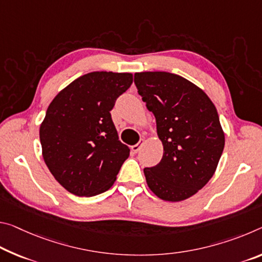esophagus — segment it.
I'll return each instance as SVG.
<instances>
[{
    "label": "esophagus",
    "mask_w": 262,
    "mask_h": 262,
    "mask_svg": "<svg viewBox=\"0 0 262 262\" xmlns=\"http://www.w3.org/2000/svg\"><path fill=\"white\" fill-rule=\"evenodd\" d=\"M142 144H143V141H140L139 143H136V144H134V146H132L130 147V149H132V151L133 152H138L140 149H141V147H142Z\"/></svg>",
    "instance_id": "esophagus-1"
}]
</instances>
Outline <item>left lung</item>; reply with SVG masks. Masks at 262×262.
Returning a JSON list of instances; mask_svg holds the SVG:
<instances>
[{
  "label": "left lung",
  "mask_w": 262,
  "mask_h": 262,
  "mask_svg": "<svg viewBox=\"0 0 262 262\" xmlns=\"http://www.w3.org/2000/svg\"><path fill=\"white\" fill-rule=\"evenodd\" d=\"M138 92L156 119L163 156L144 168L147 184L157 197L181 202L211 180L225 146L218 112L207 94L177 74L138 72Z\"/></svg>",
  "instance_id": "1"
}]
</instances>
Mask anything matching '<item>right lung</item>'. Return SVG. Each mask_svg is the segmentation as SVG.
Masks as SVG:
<instances>
[{
  "label": "right lung",
  "instance_id": "add662e5",
  "mask_svg": "<svg viewBox=\"0 0 262 262\" xmlns=\"http://www.w3.org/2000/svg\"><path fill=\"white\" fill-rule=\"evenodd\" d=\"M132 82V73L91 72L73 80L49 105L39 128L41 155L69 192L92 197L114 184L130 150L119 141L111 111Z\"/></svg>",
  "mask_w": 262,
  "mask_h": 262
}]
</instances>
